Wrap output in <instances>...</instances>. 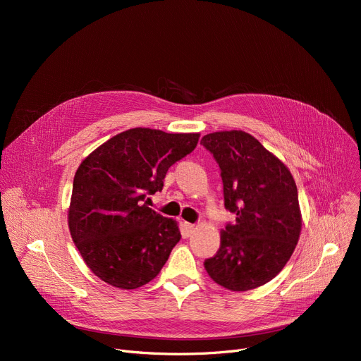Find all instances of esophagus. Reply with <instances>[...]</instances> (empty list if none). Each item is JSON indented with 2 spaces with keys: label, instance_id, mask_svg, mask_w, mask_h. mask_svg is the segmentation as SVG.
Returning a JSON list of instances; mask_svg holds the SVG:
<instances>
[{
  "label": "esophagus",
  "instance_id": "34e87169",
  "mask_svg": "<svg viewBox=\"0 0 361 361\" xmlns=\"http://www.w3.org/2000/svg\"><path fill=\"white\" fill-rule=\"evenodd\" d=\"M184 230L187 234H192L196 230V225L190 224V222H184Z\"/></svg>",
  "mask_w": 361,
  "mask_h": 361
}]
</instances>
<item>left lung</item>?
<instances>
[{"label": "left lung", "instance_id": "obj_1", "mask_svg": "<svg viewBox=\"0 0 361 361\" xmlns=\"http://www.w3.org/2000/svg\"><path fill=\"white\" fill-rule=\"evenodd\" d=\"M200 143L221 168L224 202L235 222L221 231V247L204 269L221 287L249 291L274 279L301 233V211L290 169L252 135L215 131Z\"/></svg>", "mask_w": 361, "mask_h": 361}]
</instances>
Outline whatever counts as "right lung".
<instances>
[{
  "mask_svg": "<svg viewBox=\"0 0 361 361\" xmlns=\"http://www.w3.org/2000/svg\"><path fill=\"white\" fill-rule=\"evenodd\" d=\"M199 133L130 128L86 157L75 171L68 228L87 268L135 290L154 279L180 241L177 221L149 207L168 168L195 150Z\"/></svg>",
  "mask_w": 361,
  "mask_h": 361,
  "instance_id": "obj_1",
  "label": "right lung"
}]
</instances>
